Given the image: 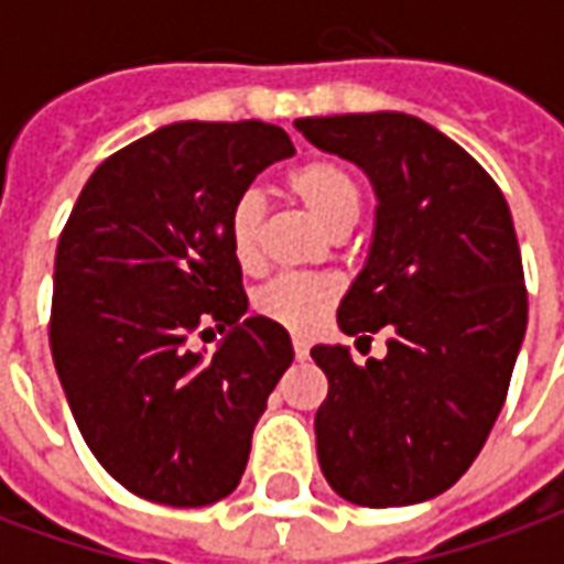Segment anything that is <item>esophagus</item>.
Instances as JSON below:
<instances>
[{"mask_svg":"<svg viewBox=\"0 0 564 564\" xmlns=\"http://www.w3.org/2000/svg\"><path fill=\"white\" fill-rule=\"evenodd\" d=\"M293 354H295V359H307V354H311V344H307L305 338H299V335H295V338H293Z\"/></svg>","mask_w":564,"mask_h":564,"instance_id":"34e87169","label":"esophagus"}]
</instances>
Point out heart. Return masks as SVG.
I'll use <instances>...</instances> for the list:
<instances>
[{
	"instance_id": "b5f03b06",
	"label": "heart",
	"mask_w": 564,
	"mask_h": 564,
	"mask_svg": "<svg viewBox=\"0 0 564 564\" xmlns=\"http://www.w3.org/2000/svg\"><path fill=\"white\" fill-rule=\"evenodd\" d=\"M286 189L335 238H344L362 217V205H366L362 177L335 156H311L299 162L286 174ZM262 220H265V202L257 193L235 198L226 232L238 269L253 271L259 265ZM335 299H338V281L329 274H278L253 295V307L259 317L271 319L283 329L307 332L335 305Z\"/></svg>"
}]
</instances>
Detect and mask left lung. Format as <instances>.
<instances>
[{
    "label": "left lung",
    "instance_id": "1",
    "mask_svg": "<svg viewBox=\"0 0 564 564\" xmlns=\"http://www.w3.org/2000/svg\"><path fill=\"white\" fill-rule=\"evenodd\" d=\"M295 129L378 189L371 253L338 323L368 341L390 335L366 366L338 344L311 350L329 380L319 468L354 505H416L471 468L508 395L529 317L510 208L484 165L420 117H302Z\"/></svg>",
    "mask_w": 564,
    "mask_h": 564
}]
</instances>
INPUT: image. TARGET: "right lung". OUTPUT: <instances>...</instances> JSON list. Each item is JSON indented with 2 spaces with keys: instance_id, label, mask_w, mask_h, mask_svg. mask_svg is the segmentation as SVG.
<instances>
[{
  "instance_id": "obj_1",
  "label": "right lung",
  "mask_w": 564,
  "mask_h": 564,
  "mask_svg": "<svg viewBox=\"0 0 564 564\" xmlns=\"http://www.w3.org/2000/svg\"><path fill=\"white\" fill-rule=\"evenodd\" d=\"M281 127L172 123L90 174L59 232L51 354L80 435L117 484L172 508L229 496L293 362L283 326L245 317L229 210L293 156ZM229 328L214 357L188 338Z\"/></svg>"
}]
</instances>
